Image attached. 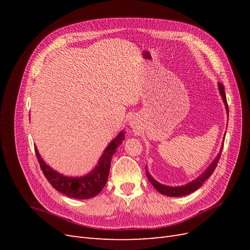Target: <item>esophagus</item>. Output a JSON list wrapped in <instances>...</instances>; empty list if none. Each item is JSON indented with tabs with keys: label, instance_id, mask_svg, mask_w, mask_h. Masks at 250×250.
Masks as SVG:
<instances>
[{
	"label": "esophagus",
	"instance_id": "esophagus-1",
	"mask_svg": "<svg viewBox=\"0 0 250 250\" xmlns=\"http://www.w3.org/2000/svg\"><path fill=\"white\" fill-rule=\"evenodd\" d=\"M132 125H133V124H132Z\"/></svg>",
	"mask_w": 250,
	"mask_h": 250
}]
</instances>
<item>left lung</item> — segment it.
<instances>
[{
  "label": "left lung",
  "mask_w": 250,
  "mask_h": 250,
  "mask_svg": "<svg viewBox=\"0 0 250 250\" xmlns=\"http://www.w3.org/2000/svg\"><path fill=\"white\" fill-rule=\"evenodd\" d=\"M218 88H219V92H220V95L222 97V100L225 104V109L226 111H228L229 113V105H228V101H226V96H225V92H224V86L222 83L219 82L218 83ZM222 149H223V146L221 147V150L220 152L218 153V155L216 156L215 160L213 161V163H211L208 168H207V170L204 171L200 176H198L196 179H194L193 181H191L190 184H188L186 186H181V187H169V186H165V185H162L160 183H157V181L151 177V175L149 174V172L146 170V174H147V177L149 179V181L151 183V185H152L156 190L160 192L161 194L163 195H166V196H171V197H180V196H185V195H188L191 194L193 192H195L197 188H199L204 181H206L211 174H213V172L215 171L217 165H218V162L219 160H220V156H221V152H222Z\"/></svg>",
  "instance_id": "left-lung-1"
}]
</instances>
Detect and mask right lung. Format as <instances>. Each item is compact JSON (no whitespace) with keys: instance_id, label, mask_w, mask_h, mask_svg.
Listing matches in <instances>:
<instances>
[{"instance_id":"1","label":"right lung","mask_w":250,"mask_h":250,"mask_svg":"<svg viewBox=\"0 0 250 250\" xmlns=\"http://www.w3.org/2000/svg\"><path fill=\"white\" fill-rule=\"evenodd\" d=\"M125 139V132L121 131L116 139H113L109 145L104 150L98 165L95 169L81 177H69L59 174L55 170L42 161L37 148H35L36 157L42 168L44 177H46L51 186L58 192L64 194L67 197L76 199H88L93 198L99 194L102 188L106 185L109 174V168L112 155L116 153L117 147Z\"/></svg>"}]
</instances>
